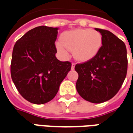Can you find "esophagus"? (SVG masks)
I'll return each instance as SVG.
<instances>
[{
  "instance_id": "esophagus-1",
  "label": "esophagus",
  "mask_w": 133,
  "mask_h": 133,
  "mask_svg": "<svg viewBox=\"0 0 133 133\" xmlns=\"http://www.w3.org/2000/svg\"><path fill=\"white\" fill-rule=\"evenodd\" d=\"M75 63H72V66H71V69H72V70H74V69H75Z\"/></svg>"
}]
</instances>
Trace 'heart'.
Here are the masks:
<instances>
[{
    "label": "heart",
    "instance_id": "1",
    "mask_svg": "<svg viewBox=\"0 0 133 133\" xmlns=\"http://www.w3.org/2000/svg\"><path fill=\"white\" fill-rule=\"evenodd\" d=\"M61 42L56 43V48L61 55H68L72 51L74 58L81 62H87L95 57L103 45L100 33L90 29H75L64 32Z\"/></svg>",
    "mask_w": 133,
    "mask_h": 133
}]
</instances>
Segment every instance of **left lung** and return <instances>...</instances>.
<instances>
[{"mask_svg": "<svg viewBox=\"0 0 133 133\" xmlns=\"http://www.w3.org/2000/svg\"><path fill=\"white\" fill-rule=\"evenodd\" d=\"M103 38L97 55L77 64L76 89L82 98L92 103H104L117 94L125 81L128 70L125 43L108 30L95 28Z\"/></svg>", "mask_w": 133, "mask_h": 133, "instance_id": "left-lung-1", "label": "left lung"}]
</instances>
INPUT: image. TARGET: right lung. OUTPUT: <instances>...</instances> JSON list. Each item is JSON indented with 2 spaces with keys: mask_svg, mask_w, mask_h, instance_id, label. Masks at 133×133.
<instances>
[{
  "mask_svg": "<svg viewBox=\"0 0 133 133\" xmlns=\"http://www.w3.org/2000/svg\"><path fill=\"white\" fill-rule=\"evenodd\" d=\"M58 30L47 26L33 28L13 48L11 78L20 94L31 103L41 105L53 99L71 68L70 62L55 57Z\"/></svg>",
  "mask_w": 133,
  "mask_h": 133,
  "instance_id": "right-lung-1",
  "label": "right lung"
}]
</instances>
